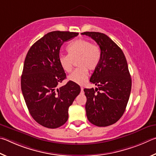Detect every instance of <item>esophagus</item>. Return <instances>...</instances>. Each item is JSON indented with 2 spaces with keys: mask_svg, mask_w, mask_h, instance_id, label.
I'll list each match as a JSON object with an SVG mask.
<instances>
[{
  "mask_svg": "<svg viewBox=\"0 0 156 156\" xmlns=\"http://www.w3.org/2000/svg\"><path fill=\"white\" fill-rule=\"evenodd\" d=\"M81 92H82V91L83 90V87H81Z\"/></svg>",
  "mask_w": 156,
  "mask_h": 156,
  "instance_id": "esophagus-1",
  "label": "esophagus"
}]
</instances>
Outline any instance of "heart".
Segmentation results:
<instances>
[{
    "mask_svg": "<svg viewBox=\"0 0 156 156\" xmlns=\"http://www.w3.org/2000/svg\"><path fill=\"white\" fill-rule=\"evenodd\" d=\"M67 55H61L59 57L60 66L65 72L69 73L73 69L74 62H76V68L68 76L72 82L83 85L88 80V70H95L101 59V51L99 46L93 45L90 41L78 39L68 45Z\"/></svg>",
    "mask_w": 156,
    "mask_h": 156,
    "instance_id": "b5f03b06",
    "label": "heart"
}]
</instances>
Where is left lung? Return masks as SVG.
Returning <instances> with one entry per match:
<instances>
[{
    "instance_id": "obj_1",
    "label": "left lung",
    "mask_w": 156,
    "mask_h": 156,
    "mask_svg": "<svg viewBox=\"0 0 156 156\" xmlns=\"http://www.w3.org/2000/svg\"><path fill=\"white\" fill-rule=\"evenodd\" d=\"M93 39L101 51V59L90 81L98 88H85L86 116L98 127L115 123L121 118L129 101L132 79L123 52L108 35L83 32Z\"/></svg>"
}]
</instances>
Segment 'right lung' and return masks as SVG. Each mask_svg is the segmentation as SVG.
I'll use <instances>...</instances> for the list:
<instances>
[{"label": "right lung", "instance_id": "obj_1", "mask_svg": "<svg viewBox=\"0 0 156 156\" xmlns=\"http://www.w3.org/2000/svg\"><path fill=\"white\" fill-rule=\"evenodd\" d=\"M78 34L48 33L27 54L21 76L22 92L33 119L45 127L55 129L64 125L68 119V108L80 93V86L70 81L57 87L66 76L59 63L60 48Z\"/></svg>", "mask_w": 156, "mask_h": 156}]
</instances>
